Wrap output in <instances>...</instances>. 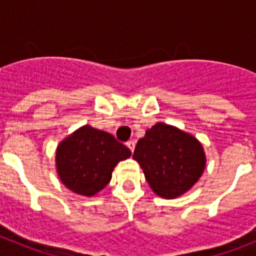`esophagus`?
<instances>
[{"label":"esophagus","mask_w":256,"mask_h":256,"mask_svg":"<svg viewBox=\"0 0 256 256\" xmlns=\"http://www.w3.org/2000/svg\"><path fill=\"white\" fill-rule=\"evenodd\" d=\"M126 146H128V148H130V151H134V148H136V142L133 141V140H130V141L126 142Z\"/></svg>","instance_id":"34e87169"}]
</instances>
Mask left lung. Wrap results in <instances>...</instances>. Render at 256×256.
I'll return each mask as SVG.
<instances>
[{
    "label": "left lung",
    "instance_id": "8db88e82",
    "mask_svg": "<svg viewBox=\"0 0 256 256\" xmlns=\"http://www.w3.org/2000/svg\"><path fill=\"white\" fill-rule=\"evenodd\" d=\"M133 159L156 195L174 198L188 191L205 168V154L194 136L158 123L137 142Z\"/></svg>",
    "mask_w": 256,
    "mask_h": 256
}]
</instances>
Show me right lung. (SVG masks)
Here are the masks:
<instances>
[{
	"label": "right lung",
	"mask_w": 256,
	"mask_h": 256,
	"mask_svg": "<svg viewBox=\"0 0 256 256\" xmlns=\"http://www.w3.org/2000/svg\"><path fill=\"white\" fill-rule=\"evenodd\" d=\"M130 156V148L114 136L84 126L58 144L56 166L68 188L92 196L110 182L115 165Z\"/></svg>",
	"instance_id": "add662e5"
}]
</instances>
